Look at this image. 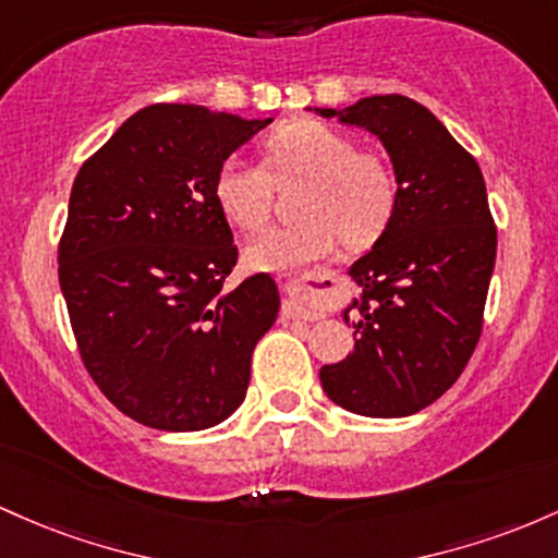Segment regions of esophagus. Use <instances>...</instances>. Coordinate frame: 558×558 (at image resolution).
I'll list each match as a JSON object with an SVG mask.
<instances>
[{"label": "esophagus", "mask_w": 558, "mask_h": 558, "mask_svg": "<svg viewBox=\"0 0 558 558\" xmlns=\"http://www.w3.org/2000/svg\"><path fill=\"white\" fill-rule=\"evenodd\" d=\"M284 298H287V313H290V316H300V318L318 316V308H313L308 300H305L303 281L300 279L284 281Z\"/></svg>", "instance_id": "1"}]
</instances>
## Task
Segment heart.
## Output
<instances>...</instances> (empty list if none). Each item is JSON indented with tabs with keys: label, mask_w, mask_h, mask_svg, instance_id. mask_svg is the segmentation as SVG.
<instances>
[{
	"label": "heart",
	"mask_w": 558,
	"mask_h": 558,
	"mask_svg": "<svg viewBox=\"0 0 558 558\" xmlns=\"http://www.w3.org/2000/svg\"><path fill=\"white\" fill-rule=\"evenodd\" d=\"M266 168L229 155L213 179V197L227 221L242 231L266 223L271 179H303L298 184L292 223L271 227L245 247L255 271L284 274L305 263L329 258L340 242L363 247L381 234L396 208V177L372 153H359L342 131L313 118L284 123L263 142Z\"/></svg>",
	"instance_id": "1"
}]
</instances>
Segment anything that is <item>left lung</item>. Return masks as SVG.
<instances>
[{"label": "left lung", "instance_id": "8db88e82", "mask_svg": "<svg viewBox=\"0 0 558 558\" xmlns=\"http://www.w3.org/2000/svg\"><path fill=\"white\" fill-rule=\"evenodd\" d=\"M322 118L374 134L396 173V208L348 268L361 295L342 311L355 345L322 366L324 392L359 416L398 418L459 379L482 331L496 266V223L477 160L424 105L374 94Z\"/></svg>", "mask_w": 558, "mask_h": 558}]
</instances>
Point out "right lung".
Instances as JSON below:
<instances>
[{"label":"right lung","mask_w":558,"mask_h":558,"mask_svg":"<svg viewBox=\"0 0 558 558\" xmlns=\"http://www.w3.org/2000/svg\"><path fill=\"white\" fill-rule=\"evenodd\" d=\"M274 118L153 105L81 166L60 240V290L81 361L118 411L197 432L245 400L277 281L234 290V236L213 197L218 166Z\"/></svg>","instance_id":"add662e5"}]
</instances>
